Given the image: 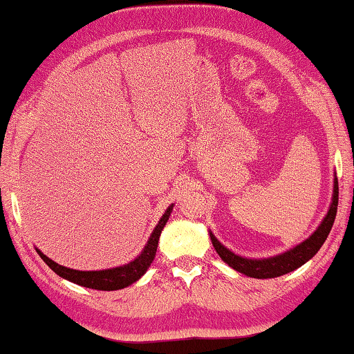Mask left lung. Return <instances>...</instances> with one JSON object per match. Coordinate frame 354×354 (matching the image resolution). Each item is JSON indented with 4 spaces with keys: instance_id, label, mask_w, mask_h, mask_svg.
I'll list each match as a JSON object with an SVG mask.
<instances>
[{
    "instance_id": "left-lung-1",
    "label": "left lung",
    "mask_w": 354,
    "mask_h": 354,
    "mask_svg": "<svg viewBox=\"0 0 354 354\" xmlns=\"http://www.w3.org/2000/svg\"><path fill=\"white\" fill-rule=\"evenodd\" d=\"M337 203H339V184H337V179H335L331 207H329L326 217L323 218L319 230H317L314 234L308 239V241L297 245L295 248L289 250L284 254L268 257V259H247V257L237 256L232 253V251L225 248L223 245L214 237L212 232H211V241L218 256L227 263V266L234 268V270L247 274V277H251V278H259V279L277 278V277H281V274L293 272L295 268L301 267L304 262H308L310 257L320 250V247L323 245V242L326 241L329 231H331L333 227L335 214H337Z\"/></svg>"
}]
</instances>
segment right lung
I'll use <instances>...</instances> for the list:
<instances>
[{
    "instance_id": "1",
    "label": "right lung",
    "mask_w": 354,
    "mask_h": 354,
    "mask_svg": "<svg viewBox=\"0 0 354 354\" xmlns=\"http://www.w3.org/2000/svg\"><path fill=\"white\" fill-rule=\"evenodd\" d=\"M171 207H173V205L167 209L165 214L162 215V218L159 220L158 226L154 227L153 234H151V237H149L147 247L143 248L142 254L139 257H136L133 262H129L123 267H115V268H109V270H98V272H81V270H73V268L59 266V263L51 261L50 257H46L39 250H37V253L40 254L41 259H44V262L51 268L53 272L57 273L59 277L71 281V283L88 287V289H95V290L123 289V287H128L129 284L136 283V281L148 270L149 263L153 262L154 256H156V250H158L160 232H162L167 220H169V217H170Z\"/></svg>"
}]
</instances>
